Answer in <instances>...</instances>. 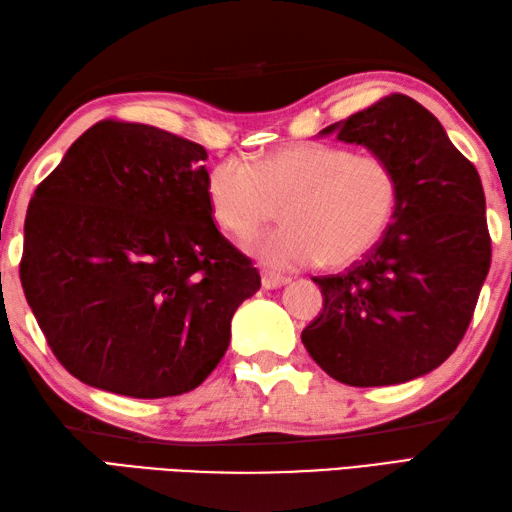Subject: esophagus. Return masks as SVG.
Instances as JSON below:
<instances>
[{
	"label": "esophagus",
	"instance_id": "esophagus-1",
	"mask_svg": "<svg viewBox=\"0 0 512 512\" xmlns=\"http://www.w3.org/2000/svg\"><path fill=\"white\" fill-rule=\"evenodd\" d=\"M288 277H284V275H275V273H264L262 275V286L266 288V290H277V288H281V286H286L288 284Z\"/></svg>",
	"mask_w": 512,
	"mask_h": 512
}]
</instances>
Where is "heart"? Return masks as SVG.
Returning <instances> with one entry per match:
<instances>
[{"instance_id":"heart-1","label":"heart","mask_w":512,"mask_h":512,"mask_svg":"<svg viewBox=\"0 0 512 512\" xmlns=\"http://www.w3.org/2000/svg\"><path fill=\"white\" fill-rule=\"evenodd\" d=\"M206 202L224 231L244 239L284 215L286 224L248 242L270 268L347 266L372 250L394 220L398 178L385 158L339 145H290L255 160H222L206 176Z\"/></svg>"}]
</instances>
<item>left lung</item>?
<instances>
[{"label": "left lung", "mask_w": 512, "mask_h": 512, "mask_svg": "<svg viewBox=\"0 0 512 512\" xmlns=\"http://www.w3.org/2000/svg\"><path fill=\"white\" fill-rule=\"evenodd\" d=\"M319 136L385 158L398 178V206L361 262L343 275L314 277L323 310L301 343L345 385L420 378L462 341L491 268L480 173L438 118L405 94H391Z\"/></svg>", "instance_id": "1"}]
</instances>
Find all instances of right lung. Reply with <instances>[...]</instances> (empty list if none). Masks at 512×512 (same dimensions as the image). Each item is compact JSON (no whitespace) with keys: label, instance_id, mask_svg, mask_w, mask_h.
<instances>
[{"label":"right lung","instance_id":"right-lung-1","mask_svg":"<svg viewBox=\"0 0 512 512\" xmlns=\"http://www.w3.org/2000/svg\"><path fill=\"white\" fill-rule=\"evenodd\" d=\"M206 149L103 121L65 151L28 204L19 277L61 365L129 398L202 385L235 310L262 286L217 231Z\"/></svg>","mask_w":512,"mask_h":512}]
</instances>
